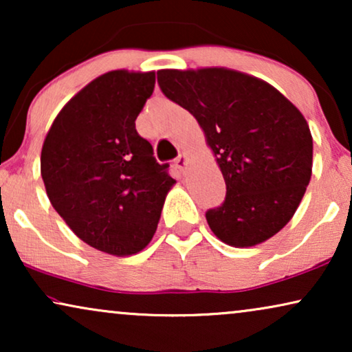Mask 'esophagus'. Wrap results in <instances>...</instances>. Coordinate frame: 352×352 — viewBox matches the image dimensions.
<instances>
[{"label":"esophagus","mask_w":352,"mask_h":352,"mask_svg":"<svg viewBox=\"0 0 352 352\" xmlns=\"http://www.w3.org/2000/svg\"><path fill=\"white\" fill-rule=\"evenodd\" d=\"M175 165L179 171H184V168L187 165V157L184 155V153H179V155L175 158Z\"/></svg>","instance_id":"esophagus-1"}]
</instances>
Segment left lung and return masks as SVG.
Here are the masks:
<instances>
[{
    "label": "left lung",
    "mask_w": 352,
    "mask_h": 352,
    "mask_svg": "<svg viewBox=\"0 0 352 352\" xmlns=\"http://www.w3.org/2000/svg\"><path fill=\"white\" fill-rule=\"evenodd\" d=\"M168 99L194 115L226 181V199L206 211L216 237L253 247L276 235L300 205L312 171L305 117L266 81L229 69L160 70Z\"/></svg>",
    "instance_id": "1"
}]
</instances>
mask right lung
<instances>
[{"mask_svg": "<svg viewBox=\"0 0 352 352\" xmlns=\"http://www.w3.org/2000/svg\"><path fill=\"white\" fill-rule=\"evenodd\" d=\"M153 86V72L100 75L65 104L41 148L51 205L85 243L115 256L147 247L176 182L136 131Z\"/></svg>", "mask_w": 352, "mask_h": 352, "instance_id": "obj_1", "label": "right lung"}]
</instances>
